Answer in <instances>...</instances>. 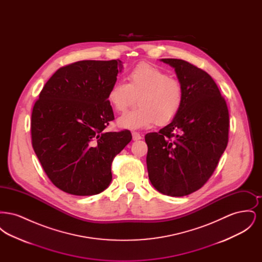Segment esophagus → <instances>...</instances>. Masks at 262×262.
<instances>
[{"label": "esophagus", "instance_id": "1", "mask_svg": "<svg viewBox=\"0 0 262 262\" xmlns=\"http://www.w3.org/2000/svg\"><path fill=\"white\" fill-rule=\"evenodd\" d=\"M132 136H133V139H134L135 141L141 139V136H140L138 133H136V132H134V133L132 134Z\"/></svg>", "mask_w": 262, "mask_h": 262}]
</instances>
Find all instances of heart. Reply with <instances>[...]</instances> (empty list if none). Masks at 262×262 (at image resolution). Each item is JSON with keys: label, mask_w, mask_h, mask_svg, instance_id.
I'll use <instances>...</instances> for the list:
<instances>
[{"label": "heart", "mask_w": 262, "mask_h": 262, "mask_svg": "<svg viewBox=\"0 0 262 262\" xmlns=\"http://www.w3.org/2000/svg\"><path fill=\"white\" fill-rule=\"evenodd\" d=\"M127 81L115 80L107 91L108 102L117 112H124L135 96H139V108L121 116L120 127L139 129L157 123L168 125L179 115L185 100L184 88L161 69L139 62L127 73Z\"/></svg>", "instance_id": "1"}]
</instances>
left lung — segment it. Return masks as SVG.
<instances>
[{"label":"left lung","instance_id":"obj_1","mask_svg":"<svg viewBox=\"0 0 262 262\" xmlns=\"http://www.w3.org/2000/svg\"><path fill=\"white\" fill-rule=\"evenodd\" d=\"M173 67L185 100L173 122L145 136L152 186L170 196L190 194L209 180L228 144L229 111L210 75L190 62L162 59Z\"/></svg>","mask_w":262,"mask_h":262}]
</instances>
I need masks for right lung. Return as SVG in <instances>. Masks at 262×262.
Masks as SVG:
<instances>
[{"mask_svg":"<svg viewBox=\"0 0 262 262\" xmlns=\"http://www.w3.org/2000/svg\"><path fill=\"white\" fill-rule=\"evenodd\" d=\"M122 69L120 60L62 67L33 106V149L51 182L67 193L93 195L109 187L113 160L133 138L127 129L105 132L115 119L107 91Z\"/></svg>","mask_w":262,"mask_h":262,"instance_id":"1","label":"right lung"}]
</instances>
